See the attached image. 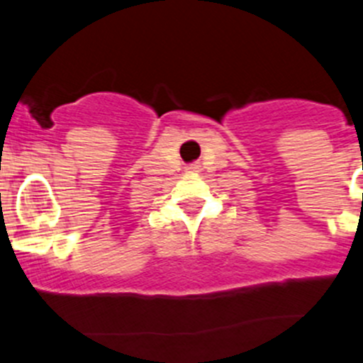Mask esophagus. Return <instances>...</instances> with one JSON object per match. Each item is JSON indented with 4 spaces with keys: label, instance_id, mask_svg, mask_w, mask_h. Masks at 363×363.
I'll return each mask as SVG.
<instances>
[{
    "label": "esophagus",
    "instance_id": "esophagus-1",
    "mask_svg": "<svg viewBox=\"0 0 363 363\" xmlns=\"http://www.w3.org/2000/svg\"><path fill=\"white\" fill-rule=\"evenodd\" d=\"M188 170H189V172H196V170H198V165H191V167H188Z\"/></svg>",
    "mask_w": 363,
    "mask_h": 363
}]
</instances>
